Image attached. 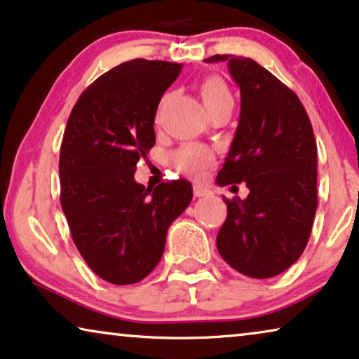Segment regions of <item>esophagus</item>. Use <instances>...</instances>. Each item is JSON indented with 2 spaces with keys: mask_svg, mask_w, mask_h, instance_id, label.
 Wrapping results in <instances>:
<instances>
[{
  "mask_svg": "<svg viewBox=\"0 0 359 359\" xmlns=\"http://www.w3.org/2000/svg\"><path fill=\"white\" fill-rule=\"evenodd\" d=\"M208 194H209V189L205 188L204 184H199V183L194 184V196H196V198H203V196H208Z\"/></svg>",
  "mask_w": 359,
  "mask_h": 359,
  "instance_id": "obj_1",
  "label": "esophagus"
}]
</instances>
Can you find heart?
Segmentation results:
<instances>
[{
	"label": "heart",
	"mask_w": 359,
	"mask_h": 359,
	"mask_svg": "<svg viewBox=\"0 0 359 359\" xmlns=\"http://www.w3.org/2000/svg\"><path fill=\"white\" fill-rule=\"evenodd\" d=\"M201 97L205 107H212L222 102H232V96L224 80L217 76H209L201 83ZM214 161V154L203 145H183L171 155V165L184 173L199 176Z\"/></svg>",
	"instance_id": "1"
}]
</instances>
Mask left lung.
<instances>
[{
  "instance_id": "left-lung-1",
  "label": "left lung",
  "mask_w": 359,
  "mask_h": 359,
  "mask_svg": "<svg viewBox=\"0 0 359 359\" xmlns=\"http://www.w3.org/2000/svg\"><path fill=\"white\" fill-rule=\"evenodd\" d=\"M225 62L240 88V117L215 183L245 181L247 199H225L217 250L235 271L266 279L294 264L311 237L317 210V144L296 93L247 57ZM233 188V186H232Z\"/></svg>"
}]
</instances>
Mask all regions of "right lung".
<instances>
[{"label":"right lung","instance_id":"1","mask_svg":"<svg viewBox=\"0 0 359 359\" xmlns=\"http://www.w3.org/2000/svg\"><path fill=\"white\" fill-rule=\"evenodd\" d=\"M181 63L135 58L91 83L68 117L60 147V203L72 238L107 283L134 284L154 271L171 222L193 199L186 180L154 189L134 180L155 145V114Z\"/></svg>","mask_w":359,"mask_h":359}]
</instances>
